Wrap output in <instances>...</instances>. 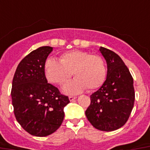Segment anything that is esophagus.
<instances>
[{
    "instance_id": "34e87169",
    "label": "esophagus",
    "mask_w": 150,
    "mask_h": 150,
    "mask_svg": "<svg viewBox=\"0 0 150 150\" xmlns=\"http://www.w3.org/2000/svg\"><path fill=\"white\" fill-rule=\"evenodd\" d=\"M68 98H69V100H70V101H74V100H75V99L77 98V97H76V96H69V97H68Z\"/></svg>"
}]
</instances>
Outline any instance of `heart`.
Masks as SVG:
<instances>
[{
  "mask_svg": "<svg viewBox=\"0 0 150 150\" xmlns=\"http://www.w3.org/2000/svg\"><path fill=\"white\" fill-rule=\"evenodd\" d=\"M71 72L75 79L64 89L68 93H77L87 88L90 91L95 90L103 84L107 77L103 59L83 50L64 52L59 57V61L48 58L44 64L47 79L60 86L69 81Z\"/></svg>",
  "mask_w": 150,
  "mask_h": 150,
  "instance_id": "heart-1",
  "label": "heart"
}]
</instances>
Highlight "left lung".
Segmentation results:
<instances>
[{
	"label": "left lung",
	"mask_w": 150,
	"mask_h": 150,
	"mask_svg": "<svg viewBox=\"0 0 150 150\" xmlns=\"http://www.w3.org/2000/svg\"><path fill=\"white\" fill-rule=\"evenodd\" d=\"M100 51L107 61V79L90 96L86 115L94 128L111 132L128 121L134 107L135 89L132 76L122 59L107 48L101 47Z\"/></svg>",
	"instance_id": "8db88e82"
}]
</instances>
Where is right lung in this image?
<instances>
[{
    "instance_id": "obj_1",
    "label": "right lung",
    "mask_w": 150,
    "mask_h": 150,
    "mask_svg": "<svg viewBox=\"0 0 150 150\" xmlns=\"http://www.w3.org/2000/svg\"><path fill=\"white\" fill-rule=\"evenodd\" d=\"M53 50L41 47L22 59L12 81L11 99L15 118L30 135L44 137L56 132L63 122L67 96L47 83L44 64Z\"/></svg>"
}]
</instances>
